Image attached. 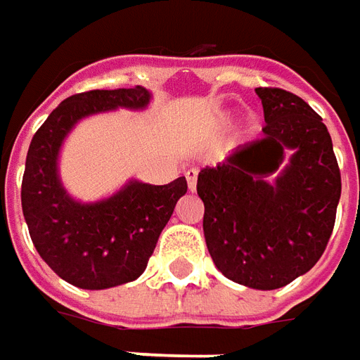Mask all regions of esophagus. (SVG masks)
<instances>
[{"label":"esophagus","mask_w":360,"mask_h":360,"mask_svg":"<svg viewBox=\"0 0 360 360\" xmlns=\"http://www.w3.org/2000/svg\"><path fill=\"white\" fill-rule=\"evenodd\" d=\"M197 175H199V171L197 169H189L185 173V177H187V185H189L191 191H195L197 187Z\"/></svg>","instance_id":"esophagus-1"}]
</instances>
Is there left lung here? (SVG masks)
<instances>
[{
  "label": "left lung",
  "mask_w": 360,
  "mask_h": 360,
  "mask_svg": "<svg viewBox=\"0 0 360 360\" xmlns=\"http://www.w3.org/2000/svg\"><path fill=\"white\" fill-rule=\"evenodd\" d=\"M264 138L217 167L200 169L202 231L214 266L229 280L276 290L309 272L327 248L341 197V171L321 116L283 88H256ZM296 153L274 186L283 149Z\"/></svg>",
  "instance_id": "1"
}]
</instances>
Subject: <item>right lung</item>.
<instances>
[{"label": "right lung", "mask_w": 360, "mask_h": 360, "mask_svg": "<svg viewBox=\"0 0 360 360\" xmlns=\"http://www.w3.org/2000/svg\"><path fill=\"white\" fill-rule=\"evenodd\" d=\"M146 88L88 90L63 100L37 129L27 151L21 207L39 256L65 282L104 290L139 278L187 179L167 185L131 181L114 197L80 205L60 187V143L78 120L112 108H143Z\"/></svg>", "instance_id": "obj_1"}]
</instances>
